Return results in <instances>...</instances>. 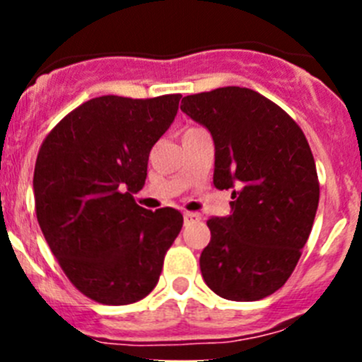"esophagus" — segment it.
<instances>
[{
    "mask_svg": "<svg viewBox=\"0 0 362 362\" xmlns=\"http://www.w3.org/2000/svg\"><path fill=\"white\" fill-rule=\"evenodd\" d=\"M184 218H185V222H194V221H199V218H202V215L194 214V211H185Z\"/></svg>",
    "mask_w": 362,
    "mask_h": 362,
    "instance_id": "obj_1",
    "label": "esophagus"
}]
</instances>
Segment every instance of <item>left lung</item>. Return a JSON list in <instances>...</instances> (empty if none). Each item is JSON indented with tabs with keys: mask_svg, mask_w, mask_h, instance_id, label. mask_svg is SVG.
<instances>
[{
	"mask_svg": "<svg viewBox=\"0 0 362 362\" xmlns=\"http://www.w3.org/2000/svg\"><path fill=\"white\" fill-rule=\"evenodd\" d=\"M180 108L214 138V185L233 189L231 215L206 221L204 282L231 301L266 298L294 272L319 206L305 133L279 105L247 87L191 94Z\"/></svg>",
	"mask_w": 362,
	"mask_h": 362,
	"instance_id": "8db88e82",
	"label": "left lung"
}]
</instances>
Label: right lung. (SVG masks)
Returning <instances> with one entry per match:
<instances>
[{"mask_svg":"<svg viewBox=\"0 0 362 362\" xmlns=\"http://www.w3.org/2000/svg\"><path fill=\"white\" fill-rule=\"evenodd\" d=\"M180 98H94L69 112L40 147L36 218L69 282L94 301L129 305L151 294L180 233V211H152L133 198Z\"/></svg>","mask_w":362,"mask_h":362,"instance_id":"add662e5","label":"right lung"}]
</instances>
